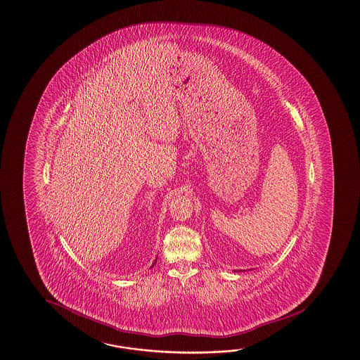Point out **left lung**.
<instances>
[{"mask_svg": "<svg viewBox=\"0 0 360 360\" xmlns=\"http://www.w3.org/2000/svg\"><path fill=\"white\" fill-rule=\"evenodd\" d=\"M240 271H242V270H240Z\"/></svg>", "mask_w": 360, "mask_h": 360, "instance_id": "left-lung-1", "label": "left lung"}]
</instances>
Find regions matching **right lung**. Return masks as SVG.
<instances>
[{
    "instance_id": "1",
    "label": "right lung",
    "mask_w": 360,
    "mask_h": 360,
    "mask_svg": "<svg viewBox=\"0 0 360 360\" xmlns=\"http://www.w3.org/2000/svg\"><path fill=\"white\" fill-rule=\"evenodd\" d=\"M155 262H157V259H155V261H154V264L152 265V268H153L154 265H155Z\"/></svg>"
}]
</instances>
